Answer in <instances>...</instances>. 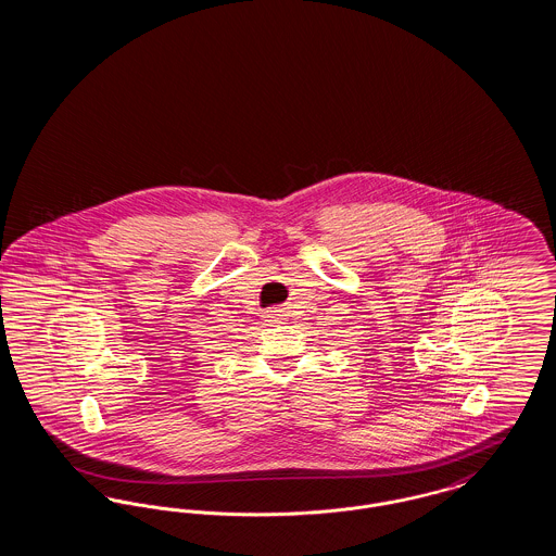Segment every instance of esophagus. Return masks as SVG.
<instances>
[{
  "mask_svg": "<svg viewBox=\"0 0 556 556\" xmlns=\"http://www.w3.org/2000/svg\"><path fill=\"white\" fill-rule=\"evenodd\" d=\"M273 313H279V311H273ZM273 317H279V315H273Z\"/></svg>",
  "mask_w": 556,
  "mask_h": 556,
  "instance_id": "esophagus-1",
  "label": "esophagus"
}]
</instances>
